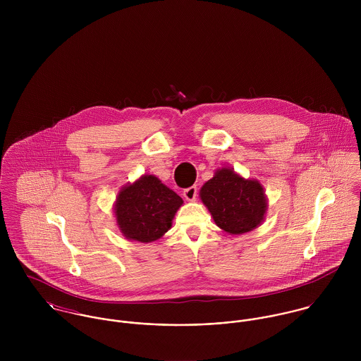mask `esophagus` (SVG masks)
<instances>
[{
	"instance_id": "obj_1",
	"label": "esophagus",
	"mask_w": 361,
	"mask_h": 361,
	"mask_svg": "<svg viewBox=\"0 0 361 361\" xmlns=\"http://www.w3.org/2000/svg\"><path fill=\"white\" fill-rule=\"evenodd\" d=\"M183 197L188 202H195L196 197H197V188L192 186V188H188L186 190H183Z\"/></svg>"
}]
</instances>
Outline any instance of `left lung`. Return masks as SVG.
Returning a JSON list of instances; mask_svg holds the SVG:
<instances>
[{"mask_svg":"<svg viewBox=\"0 0 361 361\" xmlns=\"http://www.w3.org/2000/svg\"><path fill=\"white\" fill-rule=\"evenodd\" d=\"M200 199L214 222L229 235H243L265 219L267 196L257 179H246L232 168H219L200 189Z\"/></svg>","mask_w":361,"mask_h":361,"instance_id":"obj_1","label":"left lung"}]
</instances>
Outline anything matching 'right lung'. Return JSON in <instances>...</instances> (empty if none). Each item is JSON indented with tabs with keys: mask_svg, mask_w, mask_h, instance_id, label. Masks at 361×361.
Returning a JSON list of instances; mask_svg holds the SVG:
<instances>
[{
	"mask_svg": "<svg viewBox=\"0 0 361 361\" xmlns=\"http://www.w3.org/2000/svg\"><path fill=\"white\" fill-rule=\"evenodd\" d=\"M183 200L154 175H142L125 185L115 200L114 214L121 233L128 240L150 243L172 226Z\"/></svg>",
	"mask_w": 361,
	"mask_h": 361,
	"instance_id": "obj_1",
	"label": "right lung"
}]
</instances>
